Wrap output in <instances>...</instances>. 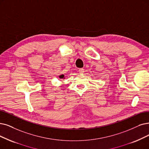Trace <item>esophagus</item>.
<instances>
[{
	"label": "esophagus",
	"mask_w": 149,
	"mask_h": 149,
	"mask_svg": "<svg viewBox=\"0 0 149 149\" xmlns=\"http://www.w3.org/2000/svg\"><path fill=\"white\" fill-rule=\"evenodd\" d=\"M78 71L79 72V73L82 74V73H84V69H83V68H79V70H78Z\"/></svg>",
	"instance_id": "1"
}]
</instances>
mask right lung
I'll return each instance as SVG.
<instances>
[{"label": "right lung", "mask_w": 149, "mask_h": 149, "mask_svg": "<svg viewBox=\"0 0 149 149\" xmlns=\"http://www.w3.org/2000/svg\"><path fill=\"white\" fill-rule=\"evenodd\" d=\"M59 78H61V79H63L64 78V75L63 74H62L61 76H59Z\"/></svg>", "instance_id": "1"}]
</instances>
